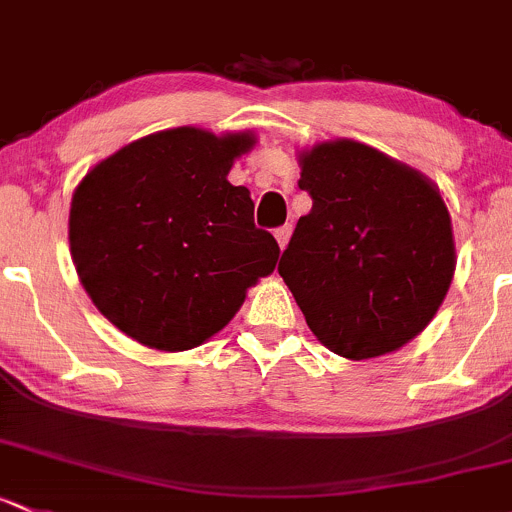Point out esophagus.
Instances as JSON below:
<instances>
[{
  "instance_id": "esophagus-1",
  "label": "esophagus",
  "mask_w": 512,
  "mask_h": 512,
  "mask_svg": "<svg viewBox=\"0 0 512 512\" xmlns=\"http://www.w3.org/2000/svg\"><path fill=\"white\" fill-rule=\"evenodd\" d=\"M274 238H277V242H279V247H287V242H289V238H292V225H279L277 230H274Z\"/></svg>"
}]
</instances>
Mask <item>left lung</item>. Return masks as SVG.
Instances as JSON below:
<instances>
[{
    "label": "left lung",
    "instance_id": "left-lung-1",
    "mask_svg": "<svg viewBox=\"0 0 512 512\" xmlns=\"http://www.w3.org/2000/svg\"><path fill=\"white\" fill-rule=\"evenodd\" d=\"M311 196L277 272L314 336L336 355L375 358L412 341L456 267L439 191L378 149L341 139L301 154Z\"/></svg>",
    "mask_w": 512,
    "mask_h": 512
}]
</instances>
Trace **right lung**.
<instances>
[{
	"label": "right lung",
	"instance_id": "obj_1",
	"mask_svg": "<svg viewBox=\"0 0 512 512\" xmlns=\"http://www.w3.org/2000/svg\"><path fill=\"white\" fill-rule=\"evenodd\" d=\"M250 134L166 129L100 161L75 188L71 252L110 324L157 351H188L228 324L277 265L255 203L228 176Z\"/></svg>",
	"mask_w": 512,
	"mask_h": 512
}]
</instances>
